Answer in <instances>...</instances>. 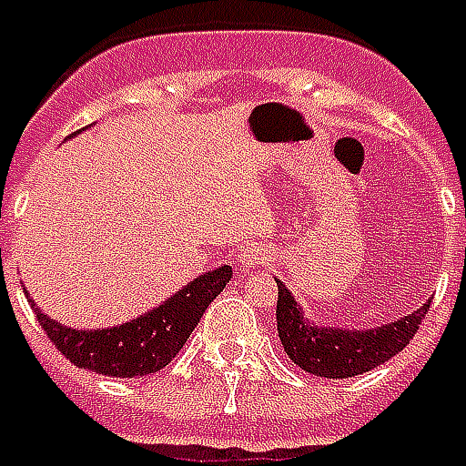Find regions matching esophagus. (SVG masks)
Instances as JSON below:
<instances>
[{
	"label": "esophagus",
	"mask_w": 466,
	"mask_h": 466,
	"mask_svg": "<svg viewBox=\"0 0 466 466\" xmlns=\"http://www.w3.org/2000/svg\"><path fill=\"white\" fill-rule=\"evenodd\" d=\"M267 261V254L259 249V247H247V249L242 251V264H247V267H254V264H264Z\"/></svg>",
	"instance_id": "esophagus-1"
}]
</instances>
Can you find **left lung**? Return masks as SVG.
Returning a JSON list of instances; mask_svg holds the SVG:
<instances>
[{
	"instance_id": "8db88e82",
	"label": "left lung",
	"mask_w": 466,
	"mask_h": 466,
	"mask_svg": "<svg viewBox=\"0 0 466 466\" xmlns=\"http://www.w3.org/2000/svg\"><path fill=\"white\" fill-rule=\"evenodd\" d=\"M277 301V329L286 356L301 370L319 378H353L368 373L408 346L425 320L430 303L395 323L370 330H343L333 326H313L303 320L301 309L281 281Z\"/></svg>"
}]
</instances>
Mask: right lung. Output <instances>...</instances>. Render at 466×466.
<instances>
[{"mask_svg":"<svg viewBox=\"0 0 466 466\" xmlns=\"http://www.w3.org/2000/svg\"><path fill=\"white\" fill-rule=\"evenodd\" d=\"M229 279L232 267L207 271L146 316L106 330L66 329L44 316L31 299L29 303L46 339L74 365L108 378H143L163 370L180 353L207 306L222 294Z\"/></svg>","mask_w":466,"mask_h":466,"instance_id":"right-lung-1","label":"right lung"}]
</instances>
